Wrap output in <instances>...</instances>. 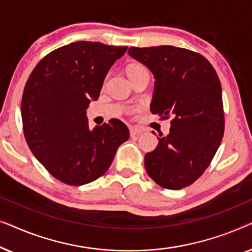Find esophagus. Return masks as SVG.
<instances>
[{
    "label": "esophagus",
    "mask_w": 252,
    "mask_h": 252,
    "mask_svg": "<svg viewBox=\"0 0 252 252\" xmlns=\"http://www.w3.org/2000/svg\"><path fill=\"white\" fill-rule=\"evenodd\" d=\"M129 133H130V136H137L142 133V129L137 128V127H130Z\"/></svg>",
    "instance_id": "obj_1"
}]
</instances>
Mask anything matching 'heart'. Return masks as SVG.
I'll use <instances>...</instances> for the list:
<instances>
[{"label": "heart", "instance_id": "heart-1", "mask_svg": "<svg viewBox=\"0 0 252 252\" xmlns=\"http://www.w3.org/2000/svg\"><path fill=\"white\" fill-rule=\"evenodd\" d=\"M144 71H147V68L143 64H141V63H133L129 65L128 68H127V72H128L129 77H132V75H134V74L140 73V72H144Z\"/></svg>", "mask_w": 252, "mask_h": 252}]
</instances>
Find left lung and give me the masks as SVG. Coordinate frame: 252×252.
Here are the masks:
<instances>
[{
	"label": "left lung",
	"mask_w": 252,
	"mask_h": 252,
	"mask_svg": "<svg viewBox=\"0 0 252 252\" xmlns=\"http://www.w3.org/2000/svg\"><path fill=\"white\" fill-rule=\"evenodd\" d=\"M128 54L153 72L150 110L171 120L170 134L146 154L144 166L160 187L179 190L197 180L223 136L222 93L218 74L201 54L173 46L130 47Z\"/></svg>",
	"instance_id": "left-lung-1"
}]
</instances>
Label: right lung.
I'll return each instance as SVG.
<instances>
[{
    "instance_id": "obj_1",
    "label": "right lung",
    "mask_w": 252,
    "mask_h": 252,
    "mask_svg": "<svg viewBox=\"0 0 252 252\" xmlns=\"http://www.w3.org/2000/svg\"><path fill=\"white\" fill-rule=\"evenodd\" d=\"M127 47L78 41L51 51L29 77L22 98L24 135L46 170L82 186L108 171L129 130L119 119L89 129L86 116L103 81Z\"/></svg>"
}]
</instances>
